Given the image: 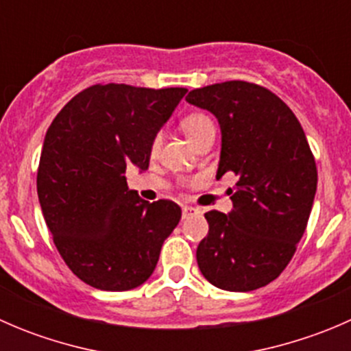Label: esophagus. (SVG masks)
I'll return each instance as SVG.
<instances>
[{"label":"esophagus","mask_w":351,"mask_h":351,"mask_svg":"<svg viewBox=\"0 0 351 351\" xmlns=\"http://www.w3.org/2000/svg\"><path fill=\"white\" fill-rule=\"evenodd\" d=\"M198 208H195V207H190V205H185V207L182 208V217L183 219H189V217H192V215H195V214H198Z\"/></svg>","instance_id":"34e87169"}]
</instances>
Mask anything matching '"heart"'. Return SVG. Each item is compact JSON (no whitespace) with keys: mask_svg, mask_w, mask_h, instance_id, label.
<instances>
[{"mask_svg":"<svg viewBox=\"0 0 351 351\" xmlns=\"http://www.w3.org/2000/svg\"><path fill=\"white\" fill-rule=\"evenodd\" d=\"M180 127H182V130L185 132V136L189 137V141L193 144V146H197V144L200 143V141H204L205 137L215 136L214 120H212L208 115H205V113H200V112L190 113V115H186L185 119H182ZM158 146H159V137H156L153 141V146H151L153 153L158 149Z\"/></svg>","mask_w":351,"mask_h":351,"instance_id":"1","label":"heart"}]
</instances>
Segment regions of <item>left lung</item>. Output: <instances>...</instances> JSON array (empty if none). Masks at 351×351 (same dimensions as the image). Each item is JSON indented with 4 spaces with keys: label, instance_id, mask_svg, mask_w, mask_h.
<instances>
[{
    "label": "left lung",
    "instance_id": "left-lung-1",
    "mask_svg": "<svg viewBox=\"0 0 351 351\" xmlns=\"http://www.w3.org/2000/svg\"><path fill=\"white\" fill-rule=\"evenodd\" d=\"M186 101L217 117V176H236L229 214L208 210L197 263L212 285L250 292L278 277L307 228L317 186L314 154L299 120L268 88L226 81L192 90Z\"/></svg>",
    "mask_w": 351,
    "mask_h": 351
}]
</instances>
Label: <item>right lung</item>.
Wrapping results in <instances>:
<instances>
[{"mask_svg": "<svg viewBox=\"0 0 351 351\" xmlns=\"http://www.w3.org/2000/svg\"><path fill=\"white\" fill-rule=\"evenodd\" d=\"M186 91L93 84L52 120L38 162V202L59 254L84 284L122 292L153 275L182 208L139 198L125 169L149 166L156 134Z\"/></svg>", "mask_w": 351, "mask_h": 351, "instance_id": "1", "label": "right lung"}]
</instances>
